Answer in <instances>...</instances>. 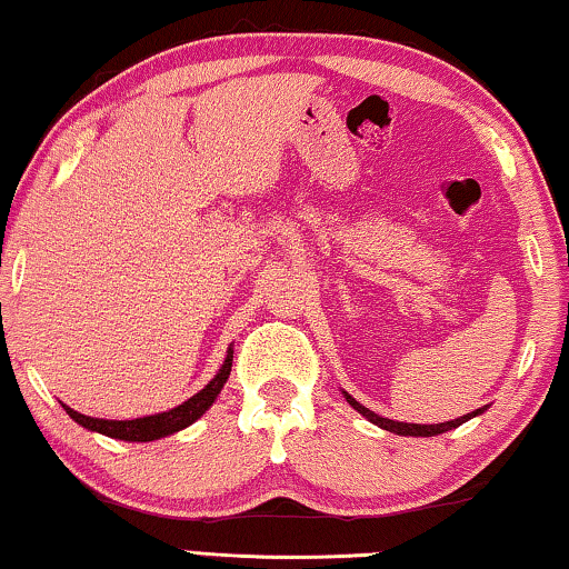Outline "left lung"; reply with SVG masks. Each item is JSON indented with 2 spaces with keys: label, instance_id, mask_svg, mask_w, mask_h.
I'll list each match as a JSON object with an SVG mask.
<instances>
[{
  "label": "left lung",
  "instance_id": "obj_1",
  "mask_svg": "<svg viewBox=\"0 0 569 569\" xmlns=\"http://www.w3.org/2000/svg\"><path fill=\"white\" fill-rule=\"evenodd\" d=\"M343 398H346V402H349V406H351L353 410H357V413L365 416L367 421H372L375 426H380V428H385V431L398 433V436H439V433H447V431H451V428H457V426L467 423L469 418L480 416V413H485V410H488V406H485V408H477V410H472V413L455 418V421H447V423H423V426H421V423H400V421H390V418L377 416L375 410H369V408L361 406V402L353 400L349 392H343Z\"/></svg>",
  "mask_w": 569,
  "mask_h": 569
}]
</instances>
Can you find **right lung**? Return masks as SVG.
Wrapping results in <instances>:
<instances>
[{"mask_svg": "<svg viewBox=\"0 0 569 569\" xmlns=\"http://www.w3.org/2000/svg\"><path fill=\"white\" fill-rule=\"evenodd\" d=\"M230 367H233V349H228L223 367L218 369V375L212 377V380L204 385L200 392L192 395V398H189V400H184L182 406L167 410V413L133 418V421H107V418H92V416L79 413V410H73L69 406H63V410L79 426L89 428V431L110 436V439H120V441H156V439H163V436H171V433L182 431V428H187V426H192L197 418H200L204 410H208L212 402H216L220 390H223V385L228 382Z\"/></svg>", "mask_w": 569, "mask_h": 569, "instance_id": "right-lung-1", "label": "right lung"}]
</instances>
